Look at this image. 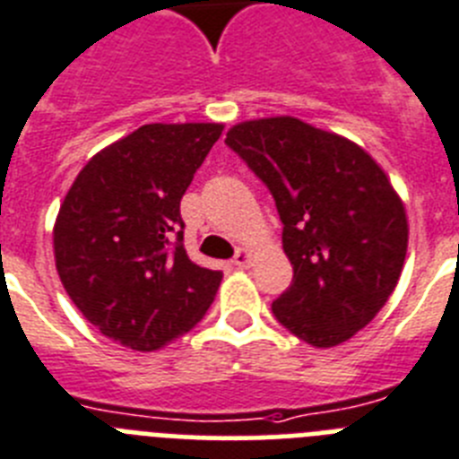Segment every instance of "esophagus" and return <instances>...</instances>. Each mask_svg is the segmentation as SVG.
Segmentation results:
<instances>
[{
  "label": "esophagus",
  "mask_w": 459,
  "mask_h": 459,
  "mask_svg": "<svg viewBox=\"0 0 459 459\" xmlns=\"http://www.w3.org/2000/svg\"><path fill=\"white\" fill-rule=\"evenodd\" d=\"M249 263H252V252H249L247 247H240V249L235 252L233 265L235 268H249Z\"/></svg>",
  "instance_id": "esophagus-1"
}]
</instances>
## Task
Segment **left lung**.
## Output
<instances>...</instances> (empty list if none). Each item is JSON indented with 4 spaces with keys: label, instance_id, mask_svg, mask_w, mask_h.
Segmentation results:
<instances>
[{
    "label": "left lung",
    "instance_id": "1",
    "mask_svg": "<svg viewBox=\"0 0 459 459\" xmlns=\"http://www.w3.org/2000/svg\"><path fill=\"white\" fill-rule=\"evenodd\" d=\"M226 143L268 185L293 284L273 312L298 340H351L393 296L409 245L406 210L360 145L290 115L247 119Z\"/></svg>",
    "mask_w": 459,
    "mask_h": 459
}]
</instances>
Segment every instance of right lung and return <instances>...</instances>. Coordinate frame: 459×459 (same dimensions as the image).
Wrapping results in <instances>:
<instances>
[{
  "instance_id": "right-lung-1",
  "label": "right lung",
  "mask_w": 459,
  "mask_h": 459,
  "mask_svg": "<svg viewBox=\"0 0 459 459\" xmlns=\"http://www.w3.org/2000/svg\"><path fill=\"white\" fill-rule=\"evenodd\" d=\"M221 131L217 122L143 125L94 154L59 205L64 289L126 349L157 351L189 333L217 296L224 274L186 256L180 201Z\"/></svg>"
}]
</instances>
